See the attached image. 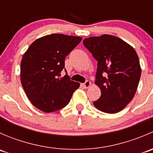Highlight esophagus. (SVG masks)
I'll use <instances>...</instances> for the list:
<instances>
[{"instance_id":"obj_1","label":"esophagus","mask_w":153,"mask_h":153,"mask_svg":"<svg viewBox=\"0 0 153 153\" xmlns=\"http://www.w3.org/2000/svg\"><path fill=\"white\" fill-rule=\"evenodd\" d=\"M90 85H91V83H90V81H86L83 84V86H84V87L86 88V89L89 88V86H90Z\"/></svg>"}]
</instances>
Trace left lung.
I'll use <instances>...</instances> for the list:
<instances>
[{
  "instance_id": "obj_1",
  "label": "left lung",
  "mask_w": 153,
  "mask_h": 153,
  "mask_svg": "<svg viewBox=\"0 0 153 153\" xmlns=\"http://www.w3.org/2000/svg\"><path fill=\"white\" fill-rule=\"evenodd\" d=\"M83 44L98 61L95 84L101 91L93 104L106 113H117L132 101L141 77L139 59L135 49L110 35L90 37Z\"/></svg>"
}]
</instances>
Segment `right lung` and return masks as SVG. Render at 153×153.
I'll list each match as a JSON object with an SVG mask.
<instances>
[{
  "instance_id": "right-lung-1",
  "label": "right lung",
  "mask_w": 153,
  "mask_h": 153,
  "mask_svg": "<svg viewBox=\"0 0 153 153\" xmlns=\"http://www.w3.org/2000/svg\"><path fill=\"white\" fill-rule=\"evenodd\" d=\"M80 37L51 34L34 41L21 63V81L32 104L45 112L65 107L80 84L70 80L65 58L80 42Z\"/></svg>"
}]
</instances>
